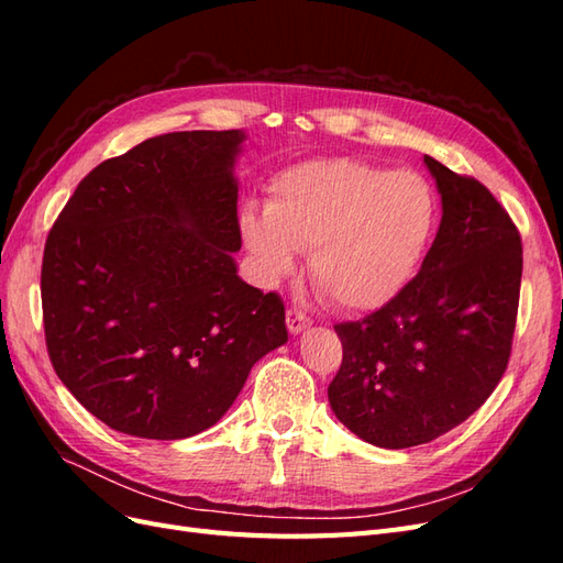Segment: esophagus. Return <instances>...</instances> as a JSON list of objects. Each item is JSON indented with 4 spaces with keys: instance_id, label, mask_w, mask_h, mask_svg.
Returning a JSON list of instances; mask_svg holds the SVG:
<instances>
[{
    "instance_id": "1",
    "label": "esophagus",
    "mask_w": 563,
    "mask_h": 563,
    "mask_svg": "<svg viewBox=\"0 0 563 563\" xmlns=\"http://www.w3.org/2000/svg\"><path fill=\"white\" fill-rule=\"evenodd\" d=\"M310 323H312V319L308 314H302L300 310L291 308V310L286 312V327H288V331H291L294 335L302 333L305 329H310Z\"/></svg>"
}]
</instances>
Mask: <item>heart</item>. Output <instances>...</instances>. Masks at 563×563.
Listing matches in <instances>:
<instances>
[{"mask_svg": "<svg viewBox=\"0 0 563 563\" xmlns=\"http://www.w3.org/2000/svg\"><path fill=\"white\" fill-rule=\"evenodd\" d=\"M437 201L418 174L356 159H312L269 183L267 209L242 213V236L267 279L310 251L312 286L343 312L395 300L430 244Z\"/></svg>", "mask_w": 563, "mask_h": 563, "instance_id": "1", "label": "heart"}]
</instances>
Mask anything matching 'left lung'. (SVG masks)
Instances as JSON below:
<instances>
[{
  "instance_id": "obj_1",
  "label": "left lung",
  "mask_w": 563,
  "mask_h": 563,
  "mask_svg": "<svg viewBox=\"0 0 563 563\" xmlns=\"http://www.w3.org/2000/svg\"><path fill=\"white\" fill-rule=\"evenodd\" d=\"M424 164L444 216L420 272L385 308L335 327L343 364L331 408L380 449L428 444L467 420L498 387L517 327V225L486 185Z\"/></svg>"
}]
</instances>
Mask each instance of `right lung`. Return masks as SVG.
I'll return each instance as SVG.
<instances>
[{"label":"right lung","instance_id":"right-lung-1","mask_svg":"<svg viewBox=\"0 0 563 563\" xmlns=\"http://www.w3.org/2000/svg\"><path fill=\"white\" fill-rule=\"evenodd\" d=\"M242 141L240 129L147 139L98 164L46 236L48 360L117 432L209 430L288 340L282 298L242 282L232 258Z\"/></svg>","mask_w":563,"mask_h":563}]
</instances>
